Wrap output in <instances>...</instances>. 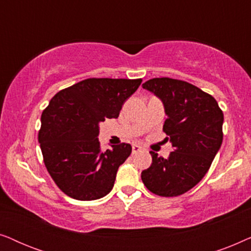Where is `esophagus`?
<instances>
[{
  "mask_svg": "<svg viewBox=\"0 0 251 251\" xmlns=\"http://www.w3.org/2000/svg\"><path fill=\"white\" fill-rule=\"evenodd\" d=\"M142 150H143V147L139 146V145H137V144H135V145H132V154L138 153V152H140V151H142Z\"/></svg>",
  "mask_w": 251,
  "mask_h": 251,
  "instance_id": "1",
  "label": "esophagus"
}]
</instances>
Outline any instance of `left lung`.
Returning a JSON list of instances; mask_svg holds the SVG:
<instances>
[{
	"label": "left lung",
	"instance_id": "8db88e82",
	"mask_svg": "<svg viewBox=\"0 0 251 251\" xmlns=\"http://www.w3.org/2000/svg\"><path fill=\"white\" fill-rule=\"evenodd\" d=\"M143 88L163 102L168 115L163 131L174 151L167 159L151 151L152 164L142 173V180L154 194L178 197L193 188L210 168L223 142L224 115L211 95L186 81L155 77Z\"/></svg>",
	"mask_w": 251,
	"mask_h": 251
}]
</instances>
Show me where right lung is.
Wrapping results in <instances>:
<instances>
[{"mask_svg":"<svg viewBox=\"0 0 251 251\" xmlns=\"http://www.w3.org/2000/svg\"><path fill=\"white\" fill-rule=\"evenodd\" d=\"M142 78L91 77L57 92L41 115L39 143L48 173L68 197L97 200L114 186L119 167L131 154L121 143L102 151L99 123L119 118Z\"/></svg>","mask_w":251,"mask_h":251,"instance_id":"right-lung-1","label":"right lung"}]
</instances>
